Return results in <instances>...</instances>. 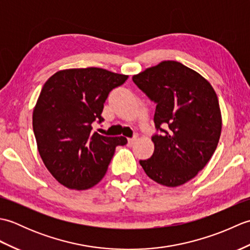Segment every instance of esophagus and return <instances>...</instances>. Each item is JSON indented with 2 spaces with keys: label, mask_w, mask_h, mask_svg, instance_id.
Returning a JSON list of instances; mask_svg holds the SVG:
<instances>
[{
  "label": "esophagus",
  "mask_w": 250,
  "mask_h": 250,
  "mask_svg": "<svg viewBox=\"0 0 250 250\" xmlns=\"http://www.w3.org/2000/svg\"><path fill=\"white\" fill-rule=\"evenodd\" d=\"M136 140H137L136 136H135V137H132V139H129V140H128V145H129V146H133V145L135 144Z\"/></svg>",
  "instance_id": "obj_1"
}]
</instances>
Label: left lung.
<instances>
[{
    "label": "left lung",
    "instance_id": "obj_1",
    "mask_svg": "<svg viewBox=\"0 0 250 250\" xmlns=\"http://www.w3.org/2000/svg\"><path fill=\"white\" fill-rule=\"evenodd\" d=\"M132 81L157 105L155 150L140 164L148 177L167 187L189 182L219 142L221 114L215 90L199 73L176 61H163Z\"/></svg>",
    "mask_w": 250,
    "mask_h": 250
}]
</instances>
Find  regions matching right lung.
I'll list each match as a JSON object with an SVG mask.
<instances>
[{"label":"right lung","instance_id":"add662e5","mask_svg":"<svg viewBox=\"0 0 250 250\" xmlns=\"http://www.w3.org/2000/svg\"><path fill=\"white\" fill-rule=\"evenodd\" d=\"M126 75L99 67L70 68L54 74L44 84L33 110V131L46 167L70 189L97 185L107 171L124 136H105L92 131L104 121V103Z\"/></svg>","mask_w":250,"mask_h":250}]
</instances>
